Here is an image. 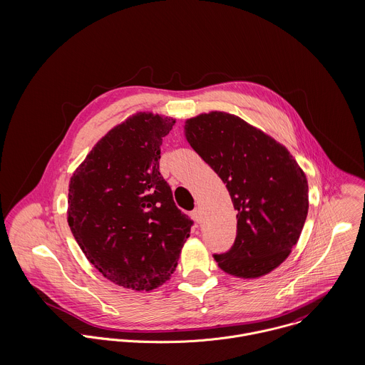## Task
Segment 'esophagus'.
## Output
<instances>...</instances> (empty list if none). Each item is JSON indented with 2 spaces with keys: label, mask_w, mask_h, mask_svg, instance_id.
<instances>
[{
  "label": "esophagus",
  "mask_w": 365,
  "mask_h": 365,
  "mask_svg": "<svg viewBox=\"0 0 365 365\" xmlns=\"http://www.w3.org/2000/svg\"><path fill=\"white\" fill-rule=\"evenodd\" d=\"M190 216H191L197 223L201 222V210H200V208L194 209V210L190 213Z\"/></svg>",
  "instance_id": "esophagus-1"
}]
</instances>
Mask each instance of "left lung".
Segmentation results:
<instances>
[{
	"label": "left lung",
	"instance_id": "left-lung-1",
	"mask_svg": "<svg viewBox=\"0 0 365 365\" xmlns=\"http://www.w3.org/2000/svg\"><path fill=\"white\" fill-rule=\"evenodd\" d=\"M191 148L226 184L237 210L233 246L213 255L240 278H257L285 260L307 220V175L289 152L239 116L209 112L185 122Z\"/></svg>",
	"mask_w": 365,
	"mask_h": 365
}]
</instances>
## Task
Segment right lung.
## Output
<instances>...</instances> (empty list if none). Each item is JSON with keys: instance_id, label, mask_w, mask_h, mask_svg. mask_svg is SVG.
I'll return each instance as SVG.
<instances>
[{"instance_id": "obj_1", "label": "right lung", "mask_w": 365, "mask_h": 365, "mask_svg": "<svg viewBox=\"0 0 365 365\" xmlns=\"http://www.w3.org/2000/svg\"><path fill=\"white\" fill-rule=\"evenodd\" d=\"M175 119L139 112L109 130L76 170L67 220L88 261L109 281L152 291L174 272L191 220L158 170Z\"/></svg>"}]
</instances>
